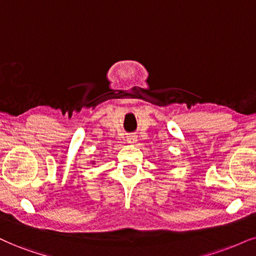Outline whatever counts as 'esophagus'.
<instances>
[{"mask_svg":"<svg viewBox=\"0 0 256 256\" xmlns=\"http://www.w3.org/2000/svg\"><path fill=\"white\" fill-rule=\"evenodd\" d=\"M127 141L129 144H136L138 136H135V135H129V136H127Z\"/></svg>","mask_w":256,"mask_h":256,"instance_id":"esophagus-1","label":"esophagus"}]
</instances>
